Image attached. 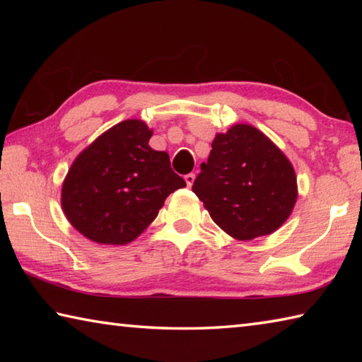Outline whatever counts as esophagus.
Masks as SVG:
<instances>
[{
    "instance_id": "esophagus-1",
    "label": "esophagus",
    "mask_w": 362,
    "mask_h": 362,
    "mask_svg": "<svg viewBox=\"0 0 362 362\" xmlns=\"http://www.w3.org/2000/svg\"><path fill=\"white\" fill-rule=\"evenodd\" d=\"M194 177H196L194 174H187V175H185V182H187V185H188V187H192V185H193Z\"/></svg>"
}]
</instances>
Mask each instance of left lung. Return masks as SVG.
<instances>
[{"instance_id":"left-lung-1","label":"left lung","mask_w":362,"mask_h":362,"mask_svg":"<svg viewBox=\"0 0 362 362\" xmlns=\"http://www.w3.org/2000/svg\"><path fill=\"white\" fill-rule=\"evenodd\" d=\"M192 189L220 228L241 241L269 235L297 199L292 164L259 129L236 124L217 134Z\"/></svg>"}]
</instances>
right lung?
Listing matches in <instances>:
<instances>
[{
  "instance_id": "1",
  "label": "right lung",
  "mask_w": 362,
  "mask_h": 362,
  "mask_svg": "<svg viewBox=\"0 0 362 362\" xmlns=\"http://www.w3.org/2000/svg\"><path fill=\"white\" fill-rule=\"evenodd\" d=\"M145 122L127 119L90 144L62 187L66 218L89 240L127 244L156 218L164 201L187 185L166 151L148 145Z\"/></svg>"
}]
</instances>
